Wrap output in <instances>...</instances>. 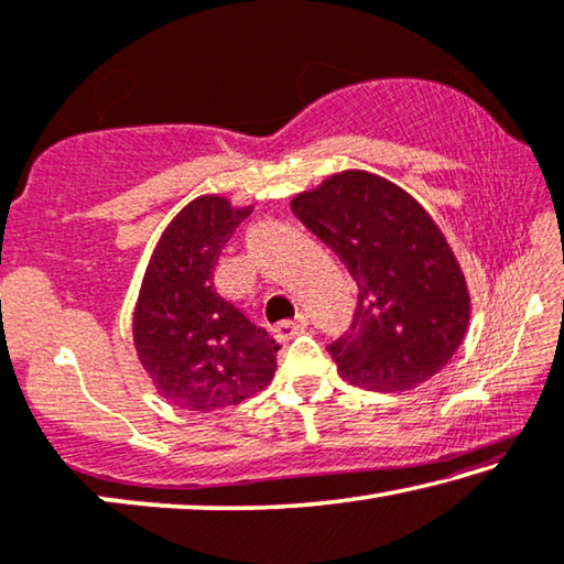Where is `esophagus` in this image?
<instances>
[{"instance_id": "obj_1", "label": "esophagus", "mask_w": 564, "mask_h": 564, "mask_svg": "<svg viewBox=\"0 0 564 564\" xmlns=\"http://www.w3.org/2000/svg\"><path fill=\"white\" fill-rule=\"evenodd\" d=\"M306 326H308V316L306 314H296L293 318H285V322L275 324L273 334L279 336V339H291V336H296V334L304 332Z\"/></svg>"}]
</instances>
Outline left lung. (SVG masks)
I'll return each instance as SVG.
<instances>
[{
	"instance_id": "left-lung-1",
	"label": "left lung",
	"mask_w": 564,
	"mask_h": 564,
	"mask_svg": "<svg viewBox=\"0 0 564 564\" xmlns=\"http://www.w3.org/2000/svg\"><path fill=\"white\" fill-rule=\"evenodd\" d=\"M293 215L347 265L359 289L349 332L329 344L357 388L413 390L448 365L464 341L466 275L427 209L365 170H344L291 199Z\"/></svg>"
}]
</instances>
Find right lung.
<instances>
[{"instance_id": "right-lung-1", "label": "right lung", "mask_w": 564, "mask_h": 564, "mask_svg": "<svg viewBox=\"0 0 564 564\" xmlns=\"http://www.w3.org/2000/svg\"><path fill=\"white\" fill-rule=\"evenodd\" d=\"M253 205L202 195L166 225L133 308V347L151 384L182 410L213 413L265 390L279 344L215 291L225 242Z\"/></svg>"}]
</instances>
